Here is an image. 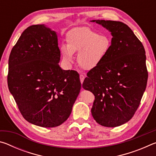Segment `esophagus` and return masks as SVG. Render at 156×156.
<instances>
[{
  "instance_id": "obj_1",
  "label": "esophagus",
  "mask_w": 156,
  "mask_h": 156,
  "mask_svg": "<svg viewBox=\"0 0 156 156\" xmlns=\"http://www.w3.org/2000/svg\"><path fill=\"white\" fill-rule=\"evenodd\" d=\"M84 78H85V76H84L83 74L80 75V82H81L82 84H83V81L84 80Z\"/></svg>"
}]
</instances>
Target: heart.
I'll list each match as a JSON object with an SVG mask.
<instances>
[{
    "label": "heart",
    "instance_id": "1",
    "mask_svg": "<svg viewBox=\"0 0 156 156\" xmlns=\"http://www.w3.org/2000/svg\"><path fill=\"white\" fill-rule=\"evenodd\" d=\"M67 38L68 44H62L60 47L65 60L72 62L74 53H78V63L84 69H91L101 64L112 45L109 36L87 27L71 30Z\"/></svg>",
    "mask_w": 156,
    "mask_h": 156
}]
</instances>
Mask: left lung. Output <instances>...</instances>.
I'll return each instance as SVG.
<instances>
[{
    "instance_id": "left-lung-1",
    "label": "left lung",
    "mask_w": 156,
    "mask_h": 156,
    "mask_svg": "<svg viewBox=\"0 0 156 156\" xmlns=\"http://www.w3.org/2000/svg\"><path fill=\"white\" fill-rule=\"evenodd\" d=\"M111 31L109 52L101 64L89 71L83 87L95 96L91 108L100 125L115 127L130 120L140 103L148 79L143 44L119 21L92 20Z\"/></svg>"
}]
</instances>
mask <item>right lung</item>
<instances>
[{"instance_id": "right-lung-1", "label": "right lung", "mask_w": 156, "mask_h": 156, "mask_svg": "<svg viewBox=\"0 0 156 156\" xmlns=\"http://www.w3.org/2000/svg\"><path fill=\"white\" fill-rule=\"evenodd\" d=\"M57 35L44 25L23 31L9 58L7 83L20 112L29 122L55 127L67 120L80 93L75 70H62Z\"/></svg>"}]
</instances>
